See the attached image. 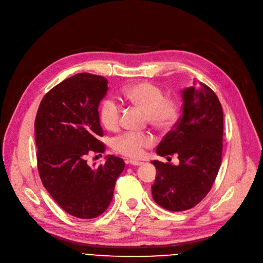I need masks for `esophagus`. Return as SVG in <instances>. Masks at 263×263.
Listing matches in <instances>:
<instances>
[{"instance_id": "34e87169", "label": "esophagus", "mask_w": 263, "mask_h": 263, "mask_svg": "<svg viewBox=\"0 0 263 263\" xmlns=\"http://www.w3.org/2000/svg\"><path fill=\"white\" fill-rule=\"evenodd\" d=\"M127 163H129L130 165H134V166H138V165H142L143 164V162L136 161V160H129V161H127Z\"/></svg>"}]
</instances>
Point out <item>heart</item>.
<instances>
[{
  "instance_id": "obj_1",
  "label": "heart",
  "mask_w": 263,
  "mask_h": 263,
  "mask_svg": "<svg viewBox=\"0 0 263 263\" xmlns=\"http://www.w3.org/2000/svg\"><path fill=\"white\" fill-rule=\"evenodd\" d=\"M123 97L129 103L137 105L146 112L152 125L158 128L171 126L178 114L177 102L173 99L164 98L163 90L151 82H140L130 85L123 90ZM121 117V108L112 99L103 101L100 109L102 124L109 130L118 127ZM155 139L148 133L126 132L114 139V148L122 155L139 158L143 155L144 149L151 147Z\"/></svg>"
}]
</instances>
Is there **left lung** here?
Instances as JSON below:
<instances>
[{"instance_id": "1", "label": "left lung", "mask_w": 263, "mask_h": 263, "mask_svg": "<svg viewBox=\"0 0 263 263\" xmlns=\"http://www.w3.org/2000/svg\"><path fill=\"white\" fill-rule=\"evenodd\" d=\"M181 117L157 146L159 156L176 155L178 165L153 160L157 170L152 195L170 211L193 208L210 191L218 175L223 148V109L205 84L181 90Z\"/></svg>"}]
</instances>
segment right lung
I'll use <instances>...</instances> for the list:
<instances>
[{
    "mask_svg": "<svg viewBox=\"0 0 263 263\" xmlns=\"http://www.w3.org/2000/svg\"><path fill=\"white\" fill-rule=\"evenodd\" d=\"M103 76L79 73L51 89L35 120L38 171L44 188L66 212L93 219L109 206L116 181L124 170L122 158L106 156L90 166L86 156L104 153L99 105L107 93Z\"/></svg>",
    "mask_w": 263,
    "mask_h": 263,
    "instance_id": "1",
    "label": "right lung"
}]
</instances>
